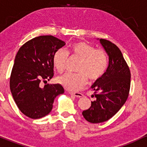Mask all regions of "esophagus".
<instances>
[{
  "label": "esophagus",
  "instance_id": "esophagus-1",
  "mask_svg": "<svg viewBox=\"0 0 147 147\" xmlns=\"http://www.w3.org/2000/svg\"><path fill=\"white\" fill-rule=\"evenodd\" d=\"M69 94L70 95L74 96L76 97H78V98H80V97H83L84 95L82 94V93H80V92H69Z\"/></svg>",
  "mask_w": 147,
  "mask_h": 147
}]
</instances>
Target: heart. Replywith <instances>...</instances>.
Segmentation results:
<instances>
[{
	"label": "heart",
	"instance_id": "1",
	"mask_svg": "<svg viewBox=\"0 0 147 147\" xmlns=\"http://www.w3.org/2000/svg\"><path fill=\"white\" fill-rule=\"evenodd\" d=\"M69 53L72 57L80 59L78 73H67L57 78V82L71 91H78L83 88L88 82L96 81L103 76L108 68V57L103 49L94 47L85 42H77L71 44ZM69 54L65 49L57 50L53 56L54 67L59 73L65 70Z\"/></svg>",
	"mask_w": 147,
	"mask_h": 147
}]
</instances>
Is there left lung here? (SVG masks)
I'll return each mask as SVG.
<instances>
[{"label": "left lung", "mask_w": 147, "mask_h": 147, "mask_svg": "<svg viewBox=\"0 0 147 147\" xmlns=\"http://www.w3.org/2000/svg\"><path fill=\"white\" fill-rule=\"evenodd\" d=\"M99 41L109 57V65L103 76L91 87L96 100L82 113L92 123L104 122L113 117L126 101L131 86V72L121 51L110 41Z\"/></svg>", "instance_id": "1"}]
</instances>
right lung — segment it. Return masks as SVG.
<instances>
[{"instance_id": "obj_1", "label": "right lung", "mask_w": 147, "mask_h": 147, "mask_svg": "<svg viewBox=\"0 0 147 147\" xmlns=\"http://www.w3.org/2000/svg\"><path fill=\"white\" fill-rule=\"evenodd\" d=\"M65 42L52 35L34 37L17 52L9 80L13 98L20 111L31 119L45 117L54 99L65 90L60 84L45 85L53 76V56Z\"/></svg>"}]
</instances>
